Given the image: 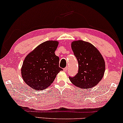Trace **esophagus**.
I'll return each mask as SVG.
<instances>
[{
    "label": "esophagus",
    "instance_id": "esophagus-1",
    "mask_svg": "<svg viewBox=\"0 0 123 123\" xmlns=\"http://www.w3.org/2000/svg\"><path fill=\"white\" fill-rule=\"evenodd\" d=\"M68 69V67H66V68H64V69H63L64 71H65V72H66V71H67Z\"/></svg>",
    "mask_w": 123,
    "mask_h": 123
}]
</instances>
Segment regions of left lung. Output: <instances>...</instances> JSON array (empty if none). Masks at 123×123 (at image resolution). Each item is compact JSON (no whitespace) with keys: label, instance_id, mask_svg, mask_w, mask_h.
Segmentation results:
<instances>
[{"label":"left lung","instance_id":"left-lung-1","mask_svg":"<svg viewBox=\"0 0 123 123\" xmlns=\"http://www.w3.org/2000/svg\"><path fill=\"white\" fill-rule=\"evenodd\" d=\"M71 48L79 68L77 75L69 77L70 80L80 88L94 87L102 80L105 71L103 57L95 46L83 40L72 42Z\"/></svg>","mask_w":123,"mask_h":123}]
</instances>
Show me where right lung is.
Segmentation results:
<instances>
[{"mask_svg": "<svg viewBox=\"0 0 123 123\" xmlns=\"http://www.w3.org/2000/svg\"><path fill=\"white\" fill-rule=\"evenodd\" d=\"M58 44L57 41H45L26 56L21 68V75L25 83L32 89H45L63 70L59 67V58L54 53Z\"/></svg>", "mask_w": 123, "mask_h": 123, "instance_id": "obj_1", "label": "right lung"}]
</instances>
